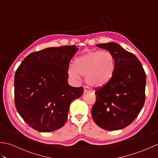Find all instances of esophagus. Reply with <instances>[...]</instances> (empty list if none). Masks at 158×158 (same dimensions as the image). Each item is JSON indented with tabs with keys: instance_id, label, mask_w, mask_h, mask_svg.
Here are the masks:
<instances>
[{
	"instance_id": "esophagus-1",
	"label": "esophagus",
	"mask_w": 158,
	"mask_h": 158,
	"mask_svg": "<svg viewBox=\"0 0 158 158\" xmlns=\"http://www.w3.org/2000/svg\"><path fill=\"white\" fill-rule=\"evenodd\" d=\"M89 90H90V89H89V87H88V86H84V93L89 92Z\"/></svg>"
}]
</instances>
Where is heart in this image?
<instances>
[{
	"instance_id": "1",
	"label": "heart",
	"mask_w": 158,
	"mask_h": 158,
	"mask_svg": "<svg viewBox=\"0 0 158 158\" xmlns=\"http://www.w3.org/2000/svg\"><path fill=\"white\" fill-rule=\"evenodd\" d=\"M115 70V59L109 51L90 52L76 60L75 68L70 67L69 75L79 79L80 74L86 75L88 84L95 88L105 85L111 79Z\"/></svg>"
}]
</instances>
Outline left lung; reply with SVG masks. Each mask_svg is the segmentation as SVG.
Returning a JSON list of instances; mask_svg holds the SVG:
<instances>
[{
    "label": "left lung",
    "instance_id": "8db88e82",
    "mask_svg": "<svg viewBox=\"0 0 158 158\" xmlns=\"http://www.w3.org/2000/svg\"><path fill=\"white\" fill-rule=\"evenodd\" d=\"M96 46L112 53L115 70L107 84L95 89L92 118L102 129H123L136 118L145 103L146 74L137 57L117 43Z\"/></svg>",
    "mask_w": 158,
    "mask_h": 158
}]
</instances>
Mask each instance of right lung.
Wrapping results in <instances>:
<instances>
[{
	"instance_id": "right-lung-1",
	"label": "right lung",
	"mask_w": 158,
	"mask_h": 158,
	"mask_svg": "<svg viewBox=\"0 0 158 158\" xmlns=\"http://www.w3.org/2000/svg\"><path fill=\"white\" fill-rule=\"evenodd\" d=\"M77 50L75 45H65L33 52L16 70V109L33 129L49 132L62 127L70 103L83 94V87L74 88L67 80L69 62Z\"/></svg>"
}]
</instances>
